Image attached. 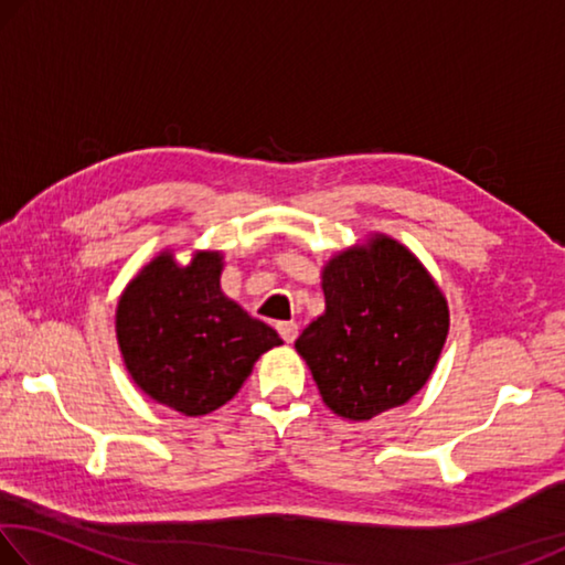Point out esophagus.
<instances>
[{
	"label": "esophagus",
	"mask_w": 565,
	"mask_h": 565,
	"mask_svg": "<svg viewBox=\"0 0 565 565\" xmlns=\"http://www.w3.org/2000/svg\"><path fill=\"white\" fill-rule=\"evenodd\" d=\"M279 333H281V339L286 341V343H294V339L299 337V323H294V321H284V323H279Z\"/></svg>",
	"instance_id": "1"
}]
</instances>
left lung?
Returning a JSON list of instances; mask_svg holds the SVG:
<instances>
[{
  "instance_id": "8db88e82",
  "label": "left lung",
  "mask_w": 565,
  "mask_h": 565,
  "mask_svg": "<svg viewBox=\"0 0 565 565\" xmlns=\"http://www.w3.org/2000/svg\"><path fill=\"white\" fill-rule=\"evenodd\" d=\"M327 309L296 339L333 414L369 420L404 406L428 379L448 337V301L416 254L386 234L323 264Z\"/></svg>"
}]
</instances>
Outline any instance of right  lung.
I'll return each mask as SVG.
<instances>
[{
    "label": "right lung",
    "mask_w": 565,
    "mask_h": 565,
    "mask_svg": "<svg viewBox=\"0 0 565 565\" xmlns=\"http://www.w3.org/2000/svg\"><path fill=\"white\" fill-rule=\"evenodd\" d=\"M222 252H194L179 264L164 248L117 303V341L134 384L184 416L232 401L256 359L284 343L222 291Z\"/></svg>",
    "instance_id": "1"
}]
</instances>
